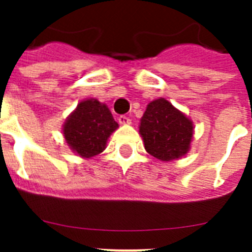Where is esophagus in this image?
Segmentation results:
<instances>
[{"instance_id":"esophagus-1","label":"esophagus","mask_w":252,"mask_h":252,"mask_svg":"<svg viewBox=\"0 0 252 252\" xmlns=\"http://www.w3.org/2000/svg\"><path fill=\"white\" fill-rule=\"evenodd\" d=\"M118 122H120L121 125H130L131 120L127 117V116H120V118H118Z\"/></svg>"}]
</instances>
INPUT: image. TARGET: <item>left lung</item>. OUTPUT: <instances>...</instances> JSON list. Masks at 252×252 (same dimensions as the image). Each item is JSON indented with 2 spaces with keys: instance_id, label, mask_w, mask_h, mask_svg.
I'll return each instance as SVG.
<instances>
[{
  "instance_id": "8db88e82",
  "label": "left lung",
  "mask_w": 252,
  "mask_h": 252,
  "mask_svg": "<svg viewBox=\"0 0 252 252\" xmlns=\"http://www.w3.org/2000/svg\"><path fill=\"white\" fill-rule=\"evenodd\" d=\"M139 134L149 155L168 162L182 158L188 153L194 126L187 114L165 97H159L147 105L139 125Z\"/></svg>"
}]
</instances>
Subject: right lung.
<instances>
[{"label": "right lung", "mask_w": 252, "mask_h": 252, "mask_svg": "<svg viewBox=\"0 0 252 252\" xmlns=\"http://www.w3.org/2000/svg\"><path fill=\"white\" fill-rule=\"evenodd\" d=\"M118 128L109 108L97 99H85L66 117L63 136L70 151L91 158L107 148L108 138Z\"/></svg>", "instance_id": "1"}]
</instances>
